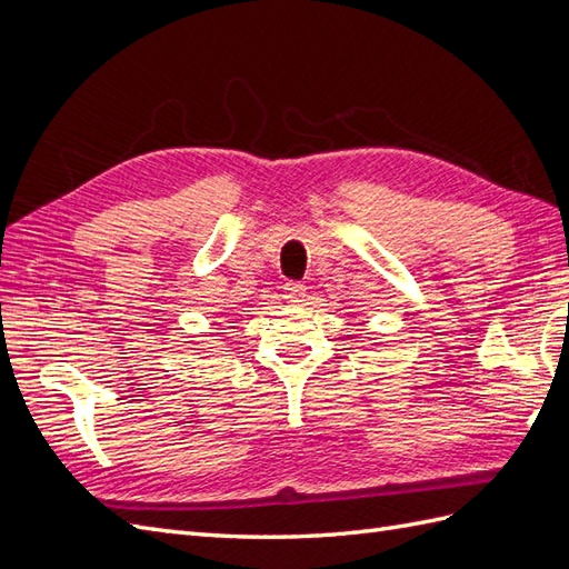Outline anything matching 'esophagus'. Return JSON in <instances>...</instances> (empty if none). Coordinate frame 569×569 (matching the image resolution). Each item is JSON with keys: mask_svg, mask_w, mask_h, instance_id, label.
<instances>
[{"mask_svg": "<svg viewBox=\"0 0 569 569\" xmlns=\"http://www.w3.org/2000/svg\"><path fill=\"white\" fill-rule=\"evenodd\" d=\"M306 297V287L301 282H287L284 284V299L289 303H299Z\"/></svg>", "mask_w": 569, "mask_h": 569, "instance_id": "esophagus-1", "label": "esophagus"}]
</instances>
